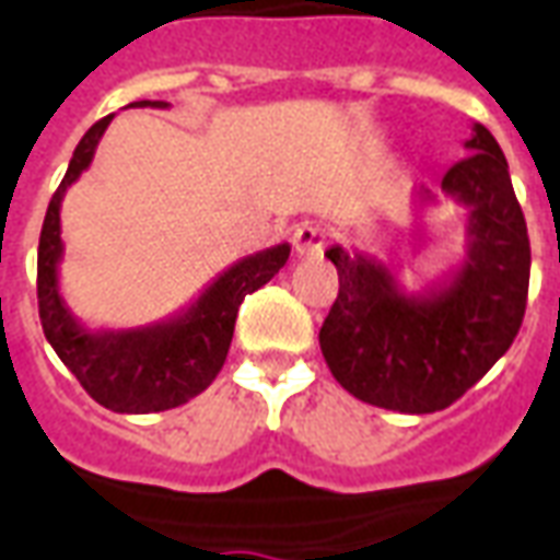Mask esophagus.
<instances>
[{"label":"esophagus","instance_id":"esophagus-1","mask_svg":"<svg viewBox=\"0 0 560 560\" xmlns=\"http://www.w3.org/2000/svg\"><path fill=\"white\" fill-rule=\"evenodd\" d=\"M327 245L325 226L315 224V221H304L298 224L295 235H292V247H295L298 256H318Z\"/></svg>","mask_w":560,"mask_h":560}]
</instances>
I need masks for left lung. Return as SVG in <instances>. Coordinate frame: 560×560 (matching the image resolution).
I'll return each mask as SVG.
<instances>
[{
  "label": "left lung",
  "instance_id": "8db88e82",
  "mask_svg": "<svg viewBox=\"0 0 560 560\" xmlns=\"http://www.w3.org/2000/svg\"><path fill=\"white\" fill-rule=\"evenodd\" d=\"M469 155L443 176V195L466 206V259L419 295L381 259L334 245L339 275L318 345L348 393L398 413H434L493 369L520 334L532 247L508 159L490 129L472 126ZM416 188V203H434Z\"/></svg>",
  "mask_w": 560,
  "mask_h": 560
}]
</instances>
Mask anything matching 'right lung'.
Returning a JSON list of instances; mask_svg holds the SVG:
<instances>
[{"instance_id":"1","label":"right lung","mask_w":560,"mask_h":560,"mask_svg":"<svg viewBox=\"0 0 560 560\" xmlns=\"http://www.w3.org/2000/svg\"><path fill=\"white\" fill-rule=\"evenodd\" d=\"M167 108L159 100H141L132 108ZM108 115L88 129L73 150L70 167L46 209L40 245H37V310L40 325L61 357V363L85 386L96 405L115 413H159L185 405L212 384L226 360L238 306L280 271L289 259V245L265 247L245 256L206 285L203 295L183 313L165 322L129 330H88L70 313L58 289L61 242V200L67 188L94 162L96 144L112 124Z\"/></svg>"}]
</instances>
